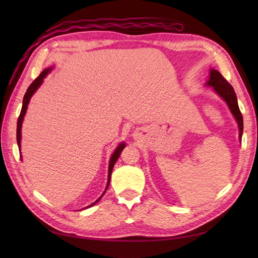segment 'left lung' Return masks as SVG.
Listing matches in <instances>:
<instances>
[{
  "mask_svg": "<svg viewBox=\"0 0 258 258\" xmlns=\"http://www.w3.org/2000/svg\"><path fill=\"white\" fill-rule=\"evenodd\" d=\"M208 86H213L214 90L218 95L224 98V101L227 103V105L233 113L234 117L236 118L239 127V138L242 140L243 134V115L239 111L237 97L235 94L233 86L228 83V82L223 78V75L216 70H211V76L210 80L206 83Z\"/></svg>",
  "mask_w": 258,
  "mask_h": 258,
  "instance_id": "left-lung-1",
  "label": "left lung"
}]
</instances>
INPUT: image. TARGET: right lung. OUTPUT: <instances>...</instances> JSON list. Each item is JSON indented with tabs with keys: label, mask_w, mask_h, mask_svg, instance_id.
<instances>
[{
	"label": "right lung",
	"mask_w": 258,
	"mask_h": 258,
	"mask_svg": "<svg viewBox=\"0 0 258 258\" xmlns=\"http://www.w3.org/2000/svg\"><path fill=\"white\" fill-rule=\"evenodd\" d=\"M50 71H51V69H46V70L43 71V72H42L40 75H38L34 81L32 82V84L29 86V89H27V91H26V93H25V95H24V97H23V105H22V109H21L20 116H19V118H18V127H16V141H18V145H19V146L21 145V127H22V122H23V118H24V115H25V112H26L27 105H29L30 98H31V96L33 95V93H34V92L37 90V87L42 84L43 79L45 78V76L47 75L48 72H50ZM124 147H125V144H124V143L119 144L117 149L115 150V152L113 153V155H112V157H111V161H109V166H108V180H107L106 189H107V187H108L109 179H111V174H112V169H113V167H114V164L116 163L117 158L119 157L120 153H122ZM104 193H105V191H104ZM104 193H103V195H104ZM103 195H102V196H103ZM102 196H101L100 199H98L95 203H93L92 205L87 206V207H91V206H93L94 204H96V203L102 199Z\"/></svg>",
	"instance_id": "1"
}]
</instances>
